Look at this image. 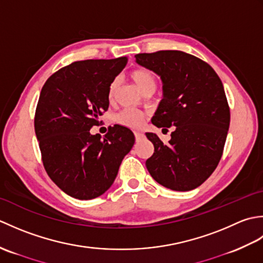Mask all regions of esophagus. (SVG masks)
I'll use <instances>...</instances> for the list:
<instances>
[{
    "instance_id": "34e87169",
    "label": "esophagus",
    "mask_w": 263,
    "mask_h": 263,
    "mask_svg": "<svg viewBox=\"0 0 263 263\" xmlns=\"http://www.w3.org/2000/svg\"><path fill=\"white\" fill-rule=\"evenodd\" d=\"M135 136H136V140L139 141V140H141V139L143 138V133H141V132H135Z\"/></svg>"
}]
</instances>
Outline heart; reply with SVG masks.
Wrapping results in <instances>:
<instances>
[{
  "label": "heart",
  "instance_id": "obj_1",
  "mask_svg": "<svg viewBox=\"0 0 263 263\" xmlns=\"http://www.w3.org/2000/svg\"><path fill=\"white\" fill-rule=\"evenodd\" d=\"M130 77L133 80V82L136 83V86L140 89L142 92H146L148 90L155 91L156 87H157V79H156V76L148 69L141 68V69L133 70L130 73ZM117 86H119V80L115 79L111 81L108 89L109 100H113ZM116 120L117 122L121 123L122 125H125L131 128H139L142 125L144 115L139 110L126 108V109H123L121 113L116 116Z\"/></svg>",
  "mask_w": 263,
  "mask_h": 263
}]
</instances>
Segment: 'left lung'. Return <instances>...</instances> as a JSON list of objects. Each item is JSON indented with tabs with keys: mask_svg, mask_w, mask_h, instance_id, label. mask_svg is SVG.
<instances>
[{
	"mask_svg": "<svg viewBox=\"0 0 263 263\" xmlns=\"http://www.w3.org/2000/svg\"><path fill=\"white\" fill-rule=\"evenodd\" d=\"M136 62L163 82V99L152 123L163 130L175 126L167 144L155 133H146L155 147L146 161L148 172L174 191L200 186L219 163L230 127L219 77L208 63L181 51L138 54Z\"/></svg>",
	"mask_w": 263,
	"mask_h": 263,
	"instance_id": "8db88e82",
	"label": "left lung"
}]
</instances>
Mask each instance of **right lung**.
Masks as SVG:
<instances>
[{
	"label": "right lung",
	"mask_w": 263,
	"mask_h": 263,
	"mask_svg": "<svg viewBox=\"0 0 263 263\" xmlns=\"http://www.w3.org/2000/svg\"><path fill=\"white\" fill-rule=\"evenodd\" d=\"M126 58L78 61L60 69L42 88L35 132L43 164L64 193L95 199L114 183L136 138L115 124L104 138L90 128L108 109L109 85L125 68Z\"/></svg>",
	"instance_id": "1"
}]
</instances>
